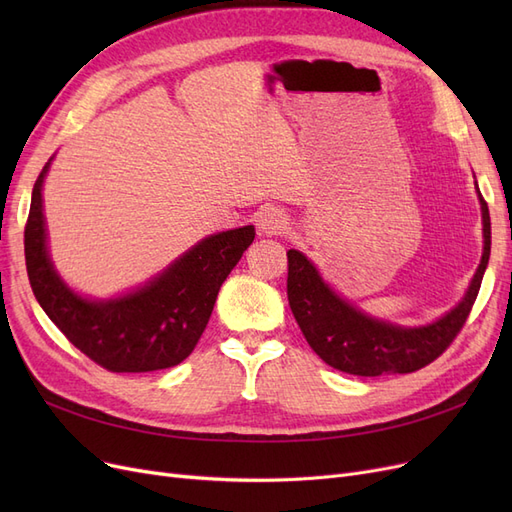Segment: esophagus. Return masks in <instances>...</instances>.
Masks as SVG:
<instances>
[{"label": "esophagus", "mask_w": 512, "mask_h": 512, "mask_svg": "<svg viewBox=\"0 0 512 512\" xmlns=\"http://www.w3.org/2000/svg\"><path fill=\"white\" fill-rule=\"evenodd\" d=\"M286 215L280 209H265L258 215V228L262 235H280L282 230H286Z\"/></svg>", "instance_id": "esophagus-1"}]
</instances>
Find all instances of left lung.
I'll return each mask as SVG.
<instances>
[{
	"mask_svg": "<svg viewBox=\"0 0 512 512\" xmlns=\"http://www.w3.org/2000/svg\"><path fill=\"white\" fill-rule=\"evenodd\" d=\"M478 196L483 209V258L463 301L427 327L401 329L361 314L320 280L312 262L301 252H286L290 309L307 344L324 363L352 376L410 374L436 361L455 342L472 312L491 252L489 207L483 194Z\"/></svg>",
	"mask_w": 512,
	"mask_h": 512,
	"instance_id": "8db88e82",
	"label": "left lung"
}]
</instances>
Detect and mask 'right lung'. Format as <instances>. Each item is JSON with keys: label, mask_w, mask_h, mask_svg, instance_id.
Masks as SVG:
<instances>
[{"label": "right lung", "mask_w": 512, "mask_h": 512, "mask_svg": "<svg viewBox=\"0 0 512 512\" xmlns=\"http://www.w3.org/2000/svg\"><path fill=\"white\" fill-rule=\"evenodd\" d=\"M49 164L34 183L25 224L29 284L46 316L74 348L115 374L166 369L188 359L220 286L254 241V226L203 239L151 284L126 297L87 301L59 280L46 254L42 181Z\"/></svg>", "instance_id": "right-lung-1"}]
</instances>
